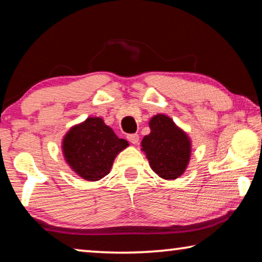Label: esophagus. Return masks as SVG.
<instances>
[{
	"instance_id": "1",
	"label": "esophagus",
	"mask_w": 262,
	"mask_h": 262,
	"mask_svg": "<svg viewBox=\"0 0 262 262\" xmlns=\"http://www.w3.org/2000/svg\"><path fill=\"white\" fill-rule=\"evenodd\" d=\"M127 140L129 141L130 143L136 144L137 142H139V140H140V136L137 135V134H128V135H127Z\"/></svg>"
}]
</instances>
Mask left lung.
I'll return each instance as SVG.
<instances>
[{
	"label": "left lung",
	"instance_id": "8db88e82",
	"mask_svg": "<svg viewBox=\"0 0 262 262\" xmlns=\"http://www.w3.org/2000/svg\"><path fill=\"white\" fill-rule=\"evenodd\" d=\"M150 134L142 140V150L152 170L163 179H177L184 173L190 156V141L166 115L150 120Z\"/></svg>",
	"mask_w": 262,
	"mask_h": 262
}]
</instances>
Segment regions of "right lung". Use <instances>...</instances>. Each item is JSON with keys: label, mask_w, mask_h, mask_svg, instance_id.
<instances>
[{"label": "right lung", "mask_w": 262, "mask_h": 262, "mask_svg": "<svg viewBox=\"0 0 262 262\" xmlns=\"http://www.w3.org/2000/svg\"><path fill=\"white\" fill-rule=\"evenodd\" d=\"M63 155L70 167L89 181H97L110 173L118 152L128 142L114 134L103 119L89 118L73 127L62 143Z\"/></svg>", "instance_id": "1"}]
</instances>
